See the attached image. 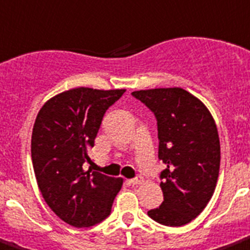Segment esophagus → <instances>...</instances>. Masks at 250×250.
<instances>
[{
    "label": "esophagus",
    "mask_w": 250,
    "mask_h": 250,
    "mask_svg": "<svg viewBox=\"0 0 250 250\" xmlns=\"http://www.w3.org/2000/svg\"><path fill=\"white\" fill-rule=\"evenodd\" d=\"M142 182H144V178H142L141 175H137L136 178H133V179L129 180V183L133 184V186H136V184H141Z\"/></svg>",
    "instance_id": "34e87169"
}]
</instances>
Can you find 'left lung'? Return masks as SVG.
Instances as JSON below:
<instances>
[{"mask_svg":"<svg viewBox=\"0 0 250 250\" xmlns=\"http://www.w3.org/2000/svg\"><path fill=\"white\" fill-rule=\"evenodd\" d=\"M157 121L164 201L147 215L159 224L183 226L196 219L215 192L220 170L217 127L206 105L180 87L133 91Z\"/></svg>","mask_w":250,"mask_h":250,"instance_id":"1","label":"left lung"}]
</instances>
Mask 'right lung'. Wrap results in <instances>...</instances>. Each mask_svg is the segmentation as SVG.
Listing matches in <instances>:
<instances>
[{
    "mask_svg": "<svg viewBox=\"0 0 250 250\" xmlns=\"http://www.w3.org/2000/svg\"><path fill=\"white\" fill-rule=\"evenodd\" d=\"M125 89L77 87L48 100L39 110L31 135V161L44 201L61 220L89 228L110 215L123 179L86 171L87 150L106 109Z\"/></svg>",
    "mask_w": 250,
    "mask_h": 250,
    "instance_id": "add662e5",
    "label": "right lung"
}]
</instances>
